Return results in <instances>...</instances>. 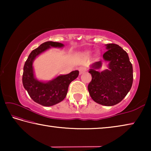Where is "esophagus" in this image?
I'll return each instance as SVG.
<instances>
[{
    "label": "esophagus",
    "instance_id": "esophagus-1",
    "mask_svg": "<svg viewBox=\"0 0 151 151\" xmlns=\"http://www.w3.org/2000/svg\"><path fill=\"white\" fill-rule=\"evenodd\" d=\"M86 68L85 67H83V66H81L80 68H78V70H79V73H80V75L81 74H83V73H85L86 71Z\"/></svg>",
    "mask_w": 151,
    "mask_h": 151
}]
</instances>
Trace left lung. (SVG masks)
I'll return each instance as SVG.
<instances>
[{"label": "left lung", "instance_id": "obj_1", "mask_svg": "<svg viewBox=\"0 0 151 151\" xmlns=\"http://www.w3.org/2000/svg\"><path fill=\"white\" fill-rule=\"evenodd\" d=\"M107 50L103 54L109 61V70L99 72L102 61L92 65L89 70L92 80L88 85L89 94L96 103L104 106L119 103L131 90L133 81L132 66L127 52L118 45H106Z\"/></svg>", "mask_w": 151, "mask_h": 151}]
</instances>
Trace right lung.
<instances>
[{
  "mask_svg": "<svg viewBox=\"0 0 151 151\" xmlns=\"http://www.w3.org/2000/svg\"><path fill=\"white\" fill-rule=\"evenodd\" d=\"M62 43L47 41L33 50L24 63L22 84L33 101L45 106H50L64 100L70 83L78 77L79 72L75 70L68 75H60L48 83L37 81L33 73L32 62L37 56L50 47H62Z\"/></svg>",
  "mask_w": 151,
  "mask_h": 151,
  "instance_id": "right-lung-1",
  "label": "right lung"
}]
</instances>
